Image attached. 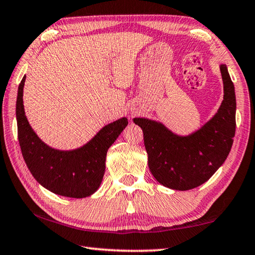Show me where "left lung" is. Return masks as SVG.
<instances>
[{"label": "left lung", "instance_id": "1", "mask_svg": "<svg viewBox=\"0 0 255 255\" xmlns=\"http://www.w3.org/2000/svg\"><path fill=\"white\" fill-rule=\"evenodd\" d=\"M224 97L212 119L188 135H179L159 121L134 118L143 131L152 176L173 190H189L206 182L229 155L235 135L234 84L224 64L220 65Z\"/></svg>", "mask_w": 255, "mask_h": 255}]
</instances>
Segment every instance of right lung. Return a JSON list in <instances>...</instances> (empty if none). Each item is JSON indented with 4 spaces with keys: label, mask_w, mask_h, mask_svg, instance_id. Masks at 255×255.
<instances>
[{
    "label": "right lung",
    "mask_w": 255,
    "mask_h": 255,
    "mask_svg": "<svg viewBox=\"0 0 255 255\" xmlns=\"http://www.w3.org/2000/svg\"><path fill=\"white\" fill-rule=\"evenodd\" d=\"M23 76L17 88L16 122L21 152L34 179L51 193L70 198H85L100 188L105 172L106 153L122 131L128 119L106 124L87 143L73 150L49 146L31 128L23 105Z\"/></svg>",
    "instance_id": "obj_1"
}]
</instances>
